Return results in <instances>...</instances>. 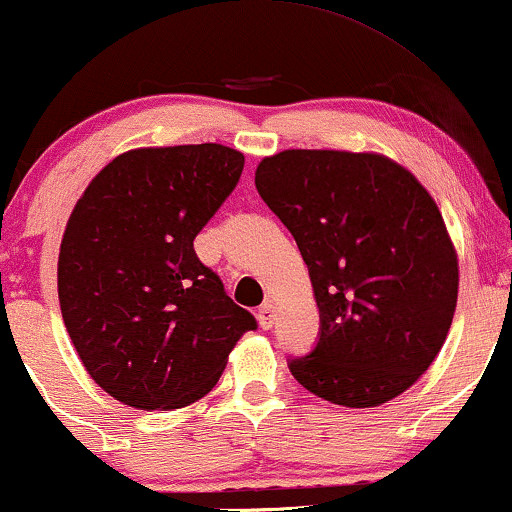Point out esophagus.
Here are the masks:
<instances>
[{
  "instance_id": "34e87169",
  "label": "esophagus",
  "mask_w": 512,
  "mask_h": 512,
  "mask_svg": "<svg viewBox=\"0 0 512 512\" xmlns=\"http://www.w3.org/2000/svg\"><path fill=\"white\" fill-rule=\"evenodd\" d=\"M274 305L272 303H264L262 307H260V310H257V319H260V326H262V329H272V326H274Z\"/></svg>"
}]
</instances>
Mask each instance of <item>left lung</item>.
Returning <instances> with one entry per match:
<instances>
[{"mask_svg":"<svg viewBox=\"0 0 512 512\" xmlns=\"http://www.w3.org/2000/svg\"><path fill=\"white\" fill-rule=\"evenodd\" d=\"M262 200L310 269L322 334L291 360L307 391L377 408L427 372L458 303V252L427 188L377 152L283 150L257 164Z\"/></svg>","mask_w":512,"mask_h":512,"instance_id":"8db88e82","label":"left lung"}]
</instances>
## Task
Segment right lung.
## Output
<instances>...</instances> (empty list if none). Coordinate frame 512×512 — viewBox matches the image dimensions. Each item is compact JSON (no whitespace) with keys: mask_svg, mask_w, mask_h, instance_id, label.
Returning a JSON list of instances; mask_svg holds the SVG:
<instances>
[{"mask_svg":"<svg viewBox=\"0 0 512 512\" xmlns=\"http://www.w3.org/2000/svg\"><path fill=\"white\" fill-rule=\"evenodd\" d=\"M243 164V152L217 143L128 150L66 221L61 317L85 372L128 408L176 410L207 396L257 326L193 248Z\"/></svg>","mask_w":512,"mask_h":512,"instance_id":"add662e5","label":"right lung"}]
</instances>
